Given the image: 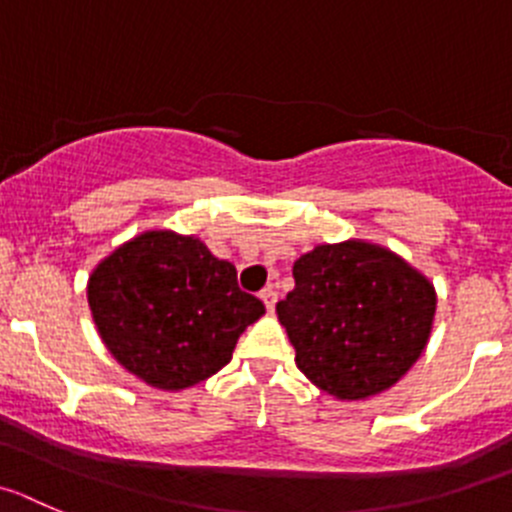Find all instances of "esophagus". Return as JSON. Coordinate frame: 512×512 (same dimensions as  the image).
I'll return each instance as SVG.
<instances>
[{"mask_svg":"<svg viewBox=\"0 0 512 512\" xmlns=\"http://www.w3.org/2000/svg\"><path fill=\"white\" fill-rule=\"evenodd\" d=\"M260 298H262V303H265V308L272 313V308H275V303H278V293H275L272 288H265L260 293Z\"/></svg>","mask_w":512,"mask_h":512,"instance_id":"esophagus-1","label":"esophagus"}]
</instances>
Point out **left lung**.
<instances>
[{"label":"left lung","instance_id":"left-lung-1","mask_svg":"<svg viewBox=\"0 0 512 512\" xmlns=\"http://www.w3.org/2000/svg\"><path fill=\"white\" fill-rule=\"evenodd\" d=\"M278 321L305 379L338 401L389 391L427 348L437 313L432 280L369 240L323 242L293 265Z\"/></svg>","mask_w":512,"mask_h":512}]
</instances>
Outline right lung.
<instances>
[{"label":"right lung","mask_w":512,"mask_h":512,"mask_svg":"<svg viewBox=\"0 0 512 512\" xmlns=\"http://www.w3.org/2000/svg\"><path fill=\"white\" fill-rule=\"evenodd\" d=\"M88 305L118 364L159 391H184L222 371L265 305L237 285L197 234L143 229L93 267Z\"/></svg>","instance_id":"1"}]
</instances>
